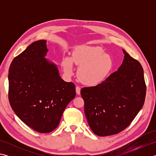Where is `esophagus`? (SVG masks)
I'll list each match as a JSON object with an SVG mask.
<instances>
[{
    "mask_svg": "<svg viewBox=\"0 0 156 156\" xmlns=\"http://www.w3.org/2000/svg\"><path fill=\"white\" fill-rule=\"evenodd\" d=\"M76 94L78 95H80V88L79 87H76Z\"/></svg>",
    "mask_w": 156,
    "mask_h": 156,
    "instance_id": "esophagus-1",
    "label": "esophagus"
}]
</instances>
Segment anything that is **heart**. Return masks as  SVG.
<instances>
[{
    "instance_id": "1",
    "label": "heart",
    "mask_w": 156,
    "mask_h": 156,
    "mask_svg": "<svg viewBox=\"0 0 156 156\" xmlns=\"http://www.w3.org/2000/svg\"><path fill=\"white\" fill-rule=\"evenodd\" d=\"M73 62L79 67L77 73L79 80L90 87L102 83L114 66L112 56L105 54L104 49L98 46H80L74 49L71 58L64 57L62 65L66 76L74 74Z\"/></svg>"
}]
</instances>
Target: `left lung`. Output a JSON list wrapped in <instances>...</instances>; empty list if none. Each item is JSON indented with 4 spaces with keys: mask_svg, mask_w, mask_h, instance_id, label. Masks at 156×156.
Instances as JSON below:
<instances>
[{
    "mask_svg": "<svg viewBox=\"0 0 156 156\" xmlns=\"http://www.w3.org/2000/svg\"><path fill=\"white\" fill-rule=\"evenodd\" d=\"M118 70L102 83L81 89L88 123L98 136L117 134L131 124L144 104L146 85L141 64L122 49Z\"/></svg>",
    "mask_w": 156,
    "mask_h": 156,
    "instance_id": "8db88e82",
    "label": "left lung"
}]
</instances>
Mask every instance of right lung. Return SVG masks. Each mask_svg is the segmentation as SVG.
<instances>
[{"instance_id": "1", "label": "right lung", "mask_w": 156, "mask_h": 156, "mask_svg": "<svg viewBox=\"0 0 156 156\" xmlns=\"http://www.w3.org/2000/svg\"><path fill=\"white\" fill-rule=\"evenodd\" d=\"M47 41H36L12 61L9 100L16 116L34 130L49 133L58 127L76 96L73 82L63 80L57 66L45 58Z\"/></svg>"}]
</instances>
